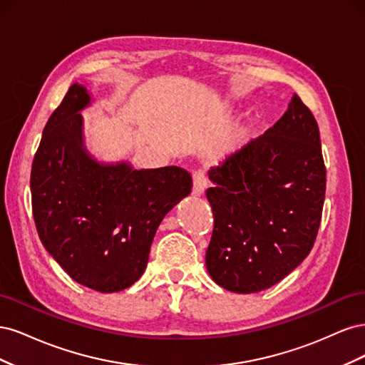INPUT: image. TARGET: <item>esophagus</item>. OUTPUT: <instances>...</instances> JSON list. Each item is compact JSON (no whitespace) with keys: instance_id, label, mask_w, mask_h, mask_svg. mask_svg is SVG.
<instances>
[{"instance_id":"34e87169","label":"esophagus","mask_w":365,"mask_h":365,"mask_svg":"<svg viewBox=\"0 0 365 365\" xmlns=\"http://www.w3.org/2000/svg\"><path fill=\"white\" fill-rule=\"evenodd\" d=\"M207 187V176L204 169H196L193 172V193L196 196H200L204 193Z\"/></svg>"}]
</instances>
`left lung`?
Listing matches in <instances>:
<instances>
[{"label": "left lung", "mask_w": 365, "mask_h": 365, "mask_svg": "<svg viewBox=\"0 0 365 365\" xmlns=\"http://www.w3.org/2000/svg\"><path fill=\"white\" fill-rule=\"evenodd\" d=\"M208 176V274L239 294L271 288L307 257L322 224L326 165L312 111L294 96L277 123Z\"/></svg>", "instance_id": "obj_1"}]
</instances>
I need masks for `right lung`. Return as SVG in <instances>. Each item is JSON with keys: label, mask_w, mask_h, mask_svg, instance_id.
Instances as JSON below:
<instances>
[{"label": "right lung", "mask_w": 365, "mask_h": 365, "mask_svg": "<svg viewBox=\"0 0 365 365\" xmlns=\"http://www.w3.org/2000/svg\"><path fill=\"white\" fill-rule=\"evenodd\" d=\"M90 103L71 85L50 115L31 164L33 219L42 245L73 280L123 291L145 272L163 217L192 192L190 173L169 165L134 170L86 155L79 111Z\"/></svg>", "instance_id": "1"}]
</instances>
